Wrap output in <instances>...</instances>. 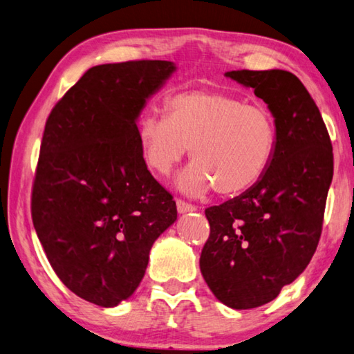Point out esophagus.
I'll return each instance as SVG.
<instances>
[{"label":"esophagus","mask_w":354,"mask_h":354,"mask_svg":"<svg viewBox=\"0 0 354 354\" xmlns=\"http://www.w3.org/2000/svg\"><path fill=\"white\" fill-rule=\"evenodd\" d=\"M176 207H178L179 214H185V212H194V210H196V205H195V204L185 203L184 199H176Z\"/></svg>","instance_id":"34e87169"}]
</instances>
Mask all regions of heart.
<instances>
[{
  "label": "heart",
  "mask_w": 354,
  "mask_h": 354,
  "mask_svg": "<svg viewBox=\"0 0 354 354\" xmlns=\"http://www.w3.org/2000/svg\"><path fill=\"white\" fill-rule=\"evenodd\" d=\"M147 167L167 176L190 149L192 164L179 187L201 195L235 196L260 181L277 149L279 131L266 106L220 91H185L167 100L165 115L147 114L138 125Z\"/></svg>",
  "instance_id": "obj_1"
}]
</instances>
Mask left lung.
<instances>
[{"instance_id": "1", "label": "left lung", "mask_w": 354, "mask_h": 354, "mask_svg": "<svg viewBox=\"0 0 354 354\" xmlns=\"http://www.w3.org/2000/svg\"><path fill=\"white\" fill-rule=\"evenodd\" d=\"M254 89L277 124L271 165L254 187L205 209L210 234L199 268L215 297L234 310L274 300L304 272L322 234L333 147L316 102L281 69L230 71Z\"/></svg>"}]
</instances>
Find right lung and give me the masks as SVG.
Here are the masks:
<instances>
[{
    "label": "right lung",
    "instance_id": "1",
    "mask_svg": "<svg viewBox=\"0 0 354 354\" xmlns=\"http://www.w3.org/2000/svg\"><path fill=\"white\" fill-rule=\"evenodd\" d=\"M165 60L88 69L44 125L30 196L35 232L68 289L111 308L142 280L176 203L147 169L136 119L169 79Z\"/></svg>",
    "mask_w": 354,
    "mask_h": 354
}]
</instances>
